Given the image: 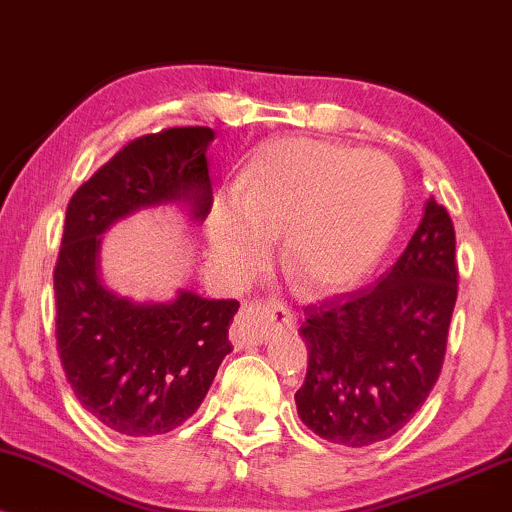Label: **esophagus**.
<instances>
[{
	"label": "esophagus",
	"mask_w": 512,
	"mask_h": 512,
	"mask_svg": "<svg viewBox=\"0 0 512 512\" xmlns=\"http://www.w3.org/2000/svg\"><path fill=\"white\" fill-rule=\"evenodd\" d=\"M276 330H296V313L281 303H245L236 322L238 339L245 344H262Z\"/></svg>",
	"instance_id": "obj_1"
}]
</instances>
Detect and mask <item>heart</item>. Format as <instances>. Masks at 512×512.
<instances>
[{
  "label": "heart",
  "mask_w": 512,
  "mask_h": 512,
  "mask_svg": "<svg viewBox=\"0 0 512 512\" xmlns=\"http://www.w3.org/2000/svg\"><path fill=\"white\" fill-rule=\"evenodd\" d=\"M402 175L380 151H354L320 139L267 144L238 182L216 199L211 248L236 276L269 257L284 231V264L310 293H337L361 281L397 231Z\"/></svg>",
  "instance_id": "b5f03b06"
}]
</instances>
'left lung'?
<instances>
[{
    "label": "left lung",
    "mask_w": 512,
    "mask_h": 512,
    "mask_svg": "<svg viewBox=\"0 0 512 512\" xmlns=\"http://www.w3.org/2000/svg\"><path fill=\"white\" fill-rule=\"evenodd\" d=\"M455 301V228L431 197L409 245L378 281L303 310V424L346 448L395 436L436 385Z\"/></svg>",
    "instance_id": "left-lung-1"
}]
</instances>
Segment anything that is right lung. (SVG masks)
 Wrapping results in <instances>:
<instances>
[{
  "instance_id": "add662e5",
  "label": "right lung",
  "mask_w": 512,
  "mask_h": 512,
  "mask_svg": "<svg viewBox=\"0 0 512 512\" xmlns=\"http://www.w3.org/2000/svg\"><path fill=\"white\" fill-rule=\"evenodd\" d=\"M209 127H173L134 139L69 199L55 267V334L64 375L81 407L110 431L161 436L207 397L233 346L238 301L178 291L134 303L103 284L101 236L115 221L158 204H182L192 221L211 209Z\"/></svg>"
}]
</instances>
